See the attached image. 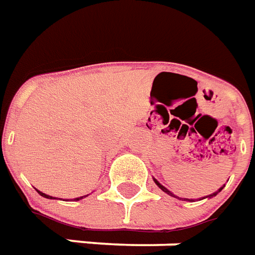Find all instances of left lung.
Wrapping results in <instances>:
<instances>
[{
	"mask_svg": "<svg viewBox=\"0 0 255 255\" xmlns=\"http://www.w3.org/2000/svg\"><path fill=\"white\" fill-rule=\"evenodd\" d=\"M153 181L156 182V185H158V187H159V188L162 189V191H163V192H166V194H169V195H170V196H174V195L171 194V192H170V191H169V189L165 188V187H163V185H162V184H159V182L156 181V180H153ZM221 189H223V188H220V189H218V191H217V192H214V194H213V195H209V196H210V198H211V196H216V195H217L218 192H220V191H221ZM174 198H177V196H174ZM206 198H207V196H206ZM184 200H185V199H184Z\"/></svg>",
	"mask_w": 255,
	"mask_h": 255,
	"instance_id": "obj_1",
	"label": "left lung"
}]
</instances>
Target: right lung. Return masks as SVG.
I'll return each instance as SVG.
<instances>
[{
    "instance_id": "obj_1",
    "label": "right lung",
    "mask_w": 255,
    "mask_h": 255,
    "mask_svg": "<svg viewBox=\"0 0 255 255\" xmlns=\"http://www.w3.org/2000/svg\"><path fill=\"white\" fill-rule=\"evenodd\" d=\"M38 192H39V191H38ZM39 194H41V196H44V198H48V199H52V196H49V195H45V194H42V192H39ZM82 198H85V196H81V198H77V200L82 199Z\"/></svg>"
}]
</instances>
